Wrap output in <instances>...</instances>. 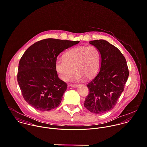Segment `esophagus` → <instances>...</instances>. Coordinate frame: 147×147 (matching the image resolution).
<instances>
[{
    "mask_svg": "<svg viewBox=\"0 0 147 147\" xmlns=\"http://www.w3.org/2000/svg\"><path fill=\"white\" fill-rule=\"evenodd\" d=\"M68 86H72V87H77L79 86V84H70Z\"/></svg>",
    "mask_w": 147,
    "mask_h": 147,
    "instance_id": "1",
    "label": "esophagus"
}]
</instances>
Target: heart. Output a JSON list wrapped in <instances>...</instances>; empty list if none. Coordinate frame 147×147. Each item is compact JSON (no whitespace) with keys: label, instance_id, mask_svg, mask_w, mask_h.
Listing matches in <instances>:
<instances>
[{"label":"heart","instance_id":"heart-1","mask_svg":"<svg viewBox=\"0 0 147 147\" xmlns=\"http://www.w3.org/2000/svg\"><path fill=\"white\" fill-rule=\"evenodd\" d=\"M100 54L98 49L93 45L75 47L64 55V59L55 62V69L59 78L68 81L75 71L76 80L84 78L90 79L98 71Z\"/></svg>","mask_w":147,"mask_h":147}]
</instances>
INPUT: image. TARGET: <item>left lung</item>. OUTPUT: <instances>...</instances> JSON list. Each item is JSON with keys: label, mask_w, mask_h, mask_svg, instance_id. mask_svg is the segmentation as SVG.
I'll return each instance as SVG.
<instances>
[{"label": "left lung", "mask_w": 147, "mask_h": 147, "mask_svg": "<svg viewBox=\"0 0 147 147\" xmlns=\"http://www.w3.org/2000/svg\"><path fill=\"white\" fill-rule=\"evenodd\" d=\"M101 55L99 72L86 86L89 94L84 106L91 113L102 114L112 110L124 90L129 71L119 50L104 40L91 41Z\"/></svg>", "instance_id": "1"}]
</instances>
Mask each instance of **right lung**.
<instances>
[{
    "instance_id": "obj_1",
    "label": "right lung",
    "mask_w": 147,
    "mask_h": 147,
    "mask_svg": "<svg viewBox=\"0 0 147 147\" xmlns=\"http://www.w3.org/2000/svg\"><path fill=\"white\" fill-rule=\"evenodd\" d=\"M78 43L47 38L25 51L19 63L17 80L28 104L40 111H49L59 105L67 84L58 78L55 62L61 53Z\"/></svg>"
}]
</instances>
